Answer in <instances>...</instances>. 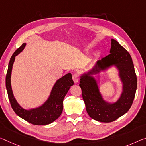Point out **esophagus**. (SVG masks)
<instances>
[{
  "mask_svg": "<svg viewBox=\"0 0 146 146\" xmlns=\"http://www.w3.org/2000/svg\"><path fill=\"white\" fill-rule=\"evenodd\" d=\"M72 77H73V80L74 82H75V83H77V82H78V80H79V78H78V74H77V73L73 74V76H72Z\"/></svg>",
  "mask_w": 146,
  "mask_h": 146,
  "instance_id": "1",
  "label": "esophagus"
}]
</instances>
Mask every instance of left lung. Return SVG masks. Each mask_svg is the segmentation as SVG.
<instances>
[{
  "label": "left lung",
  "instance_id": "8db88e82",
  "mask_svg": "<svg viewBox=\"0 0 146 146\" xmlns=\"http://www.w3.org/2000/svg\"><path fill=\"white\" fill-rule=\"evenodd\" d=\"M110 53L97 62L88 72L80 76L79 84L88 114L92 119L104 123L114 121L128 112L137 88V78L130 54L114 39L111 40ZM113 65L119 71L123 91L116 102L110 104L103 99L97 83L92 75Z\"/></svg>",
  "mask_w": 146,
  "mask_h": 146
}]
</instances>
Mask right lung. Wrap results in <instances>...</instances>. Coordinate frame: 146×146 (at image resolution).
<instances>
[{"instance_id": "right-lung-1", "label": "right lung", "mask_w": 146, "mask_h": 146, "mask_svg": "<svg viewBox=\"0 0 146 146\" xmlns=\"http://www.w3.org/2000/svg\"><path fill=\"white\" fill-rule=\"evenodd\" d=\"M26 43H23L11 56L6 77V87L8 99L13 111L18 116L36 125H44L52 123L58 118L63 110V101L71 86L74 84L71 73H68L55 83L47 100L42 105L31 110L21 106L13 96L11 86V74L15 56L24 49Z\"/></svg>"}]
</instances>
